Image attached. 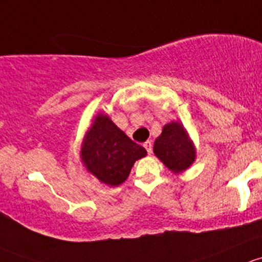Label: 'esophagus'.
<instances>
[{
	"mask_svg": "<svg viewBox=\"0 0 262 262\" xmlns=\"http://www.w3.org/2000/svg\"><path fill=\"white\" fill-rule=\"evenodd\" d=\"M144 147L147 150V154H149V155H150L151 152H152V144H151V141H146V142H145Z\"/></svg>",
	"mask_w": 262,
	"mask_h": 262,
	"instance_id": "1",
	"label": "esophagus"
}]
</instances>
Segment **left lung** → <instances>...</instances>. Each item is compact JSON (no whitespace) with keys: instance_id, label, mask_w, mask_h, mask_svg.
<instances>
[{"instance_id":"left-lung-1","label":"left lung","mask_w":262,"mask_h":262,"mask_svg":"<svg viewBox=\"0 0 262 262\" xmlns=\"http://www.w3.org/2000/svg\"><path fill=\"white\" fill-rule=\"evenodd\" d=\"M154 154L175 174L187 170L195 160V147L180 122L168 123L155 140Z\"/></svg>"}]
</instances>
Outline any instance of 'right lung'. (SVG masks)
<instances>
[{
  "label": "right lung",
  "mask_w": 262,
  "mask_h": 262,
  "mask_svg": "<svg viewBox=\"0 0 262 262\" xmlns=\"http://www.w3.org/2000/svg\"><path fill=\"white\" fill-rule=\"evenodd\" d=\"M146 156V150L134 142L104 113H98L87 131L80 159L99 182L111 187L127 179L135 161Z\"/></svg>",
  "instance_id": "obj_1"
}]
</instances>
